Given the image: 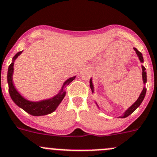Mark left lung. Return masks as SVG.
<instances>
[{"mask_svg":"<svg viewBox=\"0 0 157 157\" xmlns=\"http://www.w3.org/2000/svg\"><path fill=\"white\" fill-rule=\"evenodd\" d=\"M134 50H136V54H137L138 57H139V60H140L141 62L142 63L143 62V57H142V53L139 52V50H138L136 48H134ZM142 80H143V83H144V84H146V67L142 65ZM90 88H91L92 92L93 93V92H94V89H93V82H92V79H90ZM146 87H144V88H143V90H142V93H141L140 96H139V97L138 98V100H136V101L135 102V103H133V104H132V106H131V107H129V108L125 112H124V113L123 116H121L120 117L124 118V117H128V116H129L130 114H132V113H133V112H134L135 110H136V109L139 107V106H140V104L142 103V100H144V97H145V96H146Z\"/></svg>","mask_w":157,"mask_h":157,"instance_id":"obj_1","label":"left lung"}]
</instances>
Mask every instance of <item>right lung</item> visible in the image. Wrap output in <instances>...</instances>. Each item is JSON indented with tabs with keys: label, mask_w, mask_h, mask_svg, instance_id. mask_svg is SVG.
<instances>
[{
	"label": "right lung",
	"mask_w": 157,
	"mask_h": 157,
	"mask_svg": "<svg viewBox=\"0 0 157 157\" xmlns=\"http://www.w3.org/2000/svg\"><path fill=\"white\" fill-rule=\"evenodd\" d=\"M22 51L18 52L15 55V57H13V61L11 64H10L8 67V91H9V94L11 96V98L12 100L15 102L16 105H18V107H21V109L27 112L28 113L33 116H42V115H47L49 113H52L54 110L57 109L58 107V105L60 104L64 97L65 96V91L64 90V87L65 86L68 85L69 83L71 82L75 78V76L71 77L66 80L64 82V85L62 86L61 92L57 93L56 96H54L53 98L49 99V100H42V101L39 102H32L29 101V100H25L24 97L18 93V92L15 90L14 84L12 82V75H13V70H14V61L15 59L18 57V55L21 54Z\"/></svg>",
	"instance_id": "obj_1"
}]
</instances>
